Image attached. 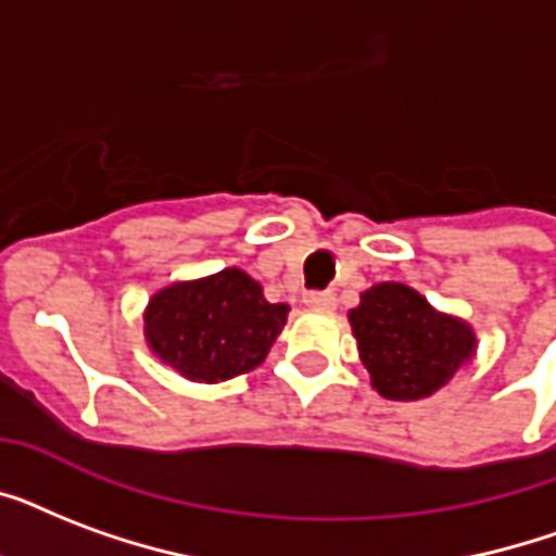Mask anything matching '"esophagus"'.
Returning <instances> with one entry per match:
<instances>
[{
    "instance_id": "1",
    "label": "esophagus",
    "mask_w": 556,
    "mask_h": 556,
    "mask_svg": "<svg viewBox=\"0 0 556 556\" xmlns=\"http://www.w3.org/2000/svg\"><path fill=\"white\" fill-rule=\"evenodd\" d=\"M334 294L331 291H312V294H305V305L308 308H320V312H331L334 308Z\"/></svg>"
}]
</instances>
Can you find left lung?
Wrapping results in <instances>:
<instances>
[{"label":"left lung","mask_w":556,"mask_h":556,"mask_svg":"<svg viewBox=\"0 0 556 556\" xmlns=\"http://www.w3.org/2000/svg\"><path fill=\"white\" fill-rule=\"evenodd\" d=\"M349 323L371 387L389 401H418L439 392L476 352V334L465 320L435 312L401 282L364 291Z\"/></svg>","instance_id":"8db88e82"}]
</instances>
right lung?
Returning <instances> with one entry per match:
<instances>
[{
  "mask_svg": "<svg viewBox=\"0 0 556 556\" xmlns=\"http://www.w3.org/2000/svg\"><path fill=\"white\" fill-rule=\"evenodd\" d=\"M286 320V303H268L256 279L225 268L152 294L143 338L187 380L218 383L256 369Z\"/></svg>",
  "mask_w": 556,
  "mask_h": 556,
  "instance_id": "right-lung-1",
  "label": "right lung"
}]
</instances>
